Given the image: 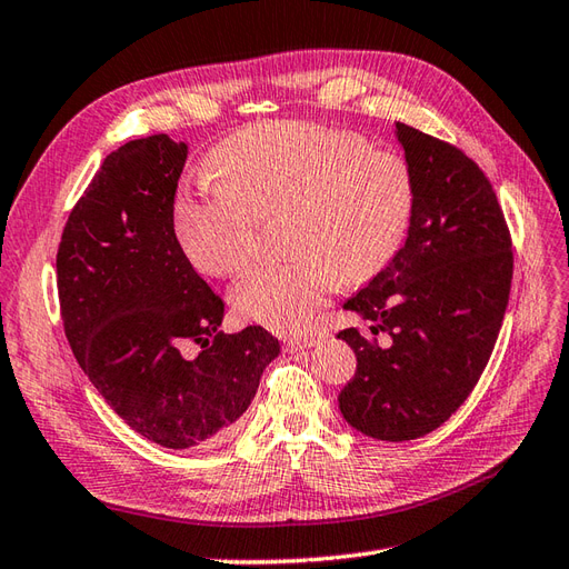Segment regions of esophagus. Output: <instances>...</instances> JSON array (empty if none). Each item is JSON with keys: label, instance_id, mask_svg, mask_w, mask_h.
Returning a JSON list of instances; mask_svg holds the SVG:
<instances>
[{"label": "esophagus", "instance_id": "esophagus-1", "mask_svg": "<svg viewBox=\"0 0 569 569\" xmlns=\"http://www.w3.org/2000/svg\"><path fill=\"white\" fill-rule=\"evenodd\" d=\"M317 337H312V335H302V337H290V339H286V351L288 353H298V351H306V349H312L315 345H317Z\"/></svg>", "mask_w": 569, "mask_h": 569}]
</instances>
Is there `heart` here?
I'll return each mask as SVG.
<instances>
[{"mask_svg": "<svg viewBox=\"0 0 569 569\" xmlns=\"http://www.w3.org/2000/svg\"><path fill=\"white\" fill-rule=\"evenodd\" d=\"M210 169L216 183H181L171 198L174 240L193 269L224 279L252 259L257 220L283 213L293 257L232 288L242 320L281 335L306 327L341 281L386 269L412 220L415 181L402 157L332 128L249 126L210 152Z\"/></svg>", "mask_w": 569, "mask_h": 569, "instance_id": "obj_1", "label": "heart"}]
</instances>
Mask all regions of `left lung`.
Segmentation results:
<instances>
[{
  "instance_id": "obj_1",
  "label": "left lung",
  "mask_w": 569,
  "mask_h": 569,
  "mask_svg": "<svg viewBox=\"0 0 569 569\" xmlns=\"http://www.w3.org/2000/svg\"><path fill=\"white\" fill-rule=\"evenodd\" d=\"M395 136L415 181L407 240L345 302L371 320V335H337L356 353L341 415L380 441L419 439L468 400L492 356L513 273L511 234L485 171L412 126L395 123Z\"/></svg>"
}]
</instances>
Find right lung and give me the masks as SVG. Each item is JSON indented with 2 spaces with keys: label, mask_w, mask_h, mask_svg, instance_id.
<instances>
[{
  "label": "right lung",
  "mask_w": 569,
  "mask_h": 569,
  "mask_svg": "<svg viewBox=\"0 0 569 569\" xmlns=\"http://www.w3.org/2000/svg\"><path fill=\"white\" fill-rule=\"evenodd\" d=\"M187 154V142L164 133L121 144L58 247L77 363L130 429L164 448L222 441L281 351L259 325L222 335L224 302L181 254L169 208Z\"/></svg>",
  "instance_id": "1"
}]
</instances>
